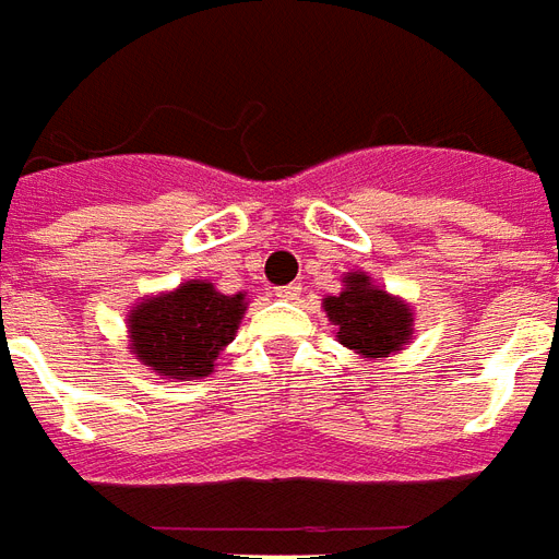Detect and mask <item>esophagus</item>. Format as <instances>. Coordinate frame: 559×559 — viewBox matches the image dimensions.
I'll return each instance as SVG.
<instances>
[{
  "instance_id": "esophagus-1",
  "label": "esophagus",
  "mask_w": 559,
  "mask_h": 559,
  "mask_svg": "<svg viewBox=\"0 0 559 559\" xmlns=\"http://www.w3.org/2000/svg\"><path fill=\"white\" fill-rule=\"evenodd\" d=\"M300 295H304V285H283L280 292H276V297H283V300H300Z\"/></svg>"
}]
</instances>
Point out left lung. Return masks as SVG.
Here are the masks:
<instances>
[{"instance_id": "left-lung-1", "label": "left lung", "mask_w": 559, "mask_h": 559, "mask_svg": "<svg viewBox=\"0 0 559 559\" xmlns=\"http://www.w3.org/2000/svg\"><path fill=\"white\" fill-rule=\"evenodd\" d=\"M324 312L338 326L335 338L362 359L394 354L413 335V309L362 271L344 276L342 295L324 297Z\"/></svg>"}]
</instances>
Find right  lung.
<instances>
[{"label":"right lung","mask_w":559,"mask_h":559,"mask_svg":"<svg viewBox=\"0 0 559 559\" xmlns=\"http://www.w3.org/2000/svg\"><path fill=\"white\" fill-rule=\"evenodd\" d=\"M247 295H221L203 280L146 297L129 312V338L138 362L170 380H203L245 318Z\"/></svg>","instance_id":"add662e5"}]
</instances>
